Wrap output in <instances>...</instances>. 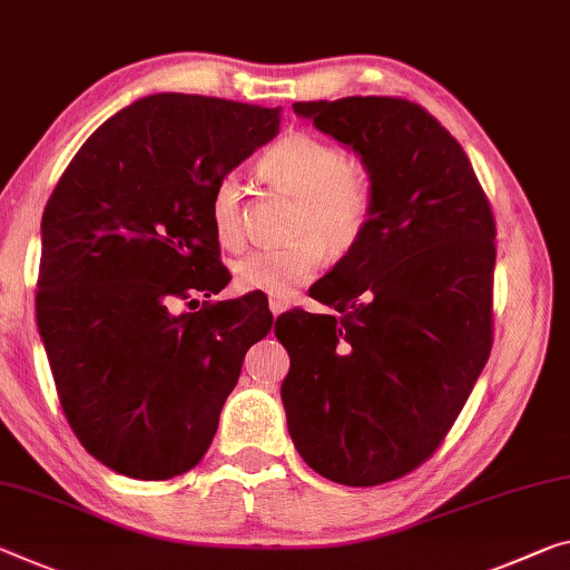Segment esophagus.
<instances>
[{
  "mask_svg": "<svg viewBox=\"0 0 570 570\" xmlns=\"http://www.w3.org/2000/svg\"><path fill=\"white\" fill-rule=\"evenodd\" d=\"M268 309H271V314H274V317H278V314H284L288 309V299H278V296H271Z\"/></svg>",
  "mask_w": 570,
  "mask_h": 570,
  "instance_id": "esophagus-1",
  "label": "esophagus"
}]
</instances>
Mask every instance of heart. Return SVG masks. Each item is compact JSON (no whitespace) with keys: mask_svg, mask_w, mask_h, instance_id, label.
I'll return each mask as SVG.
<instances>
[{"mask_svg":"<svg viewBox=\"0 0 570 570\" xmlns=\"http://www.w3.org/2000/svg\"><path fill=\"white\" fill-rule=\"evenodd\" d=\"M258 175L294 197L288 215L292 240L236 261L233 276L243 292L292 294L317 274L322 250L330 258H345L363 243L375 205L373 175L363 157L320 134L288 131L261 155ZM210 220L223 248H240L243 193L236 177H223L215 185Z\"/></svg>","mask_w":570,"mask_h":570,"instance_id":"heart-1","label":"heart"}]
</instances>
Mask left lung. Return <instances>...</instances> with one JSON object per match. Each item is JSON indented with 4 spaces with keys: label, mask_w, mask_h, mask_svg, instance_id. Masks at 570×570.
Here are the masks:
<instances>
[{
    "label": "left lung",
    "mask_w": 570,
    "mask_h": 570,
    "mask_svg": "<svg viewBox=\"0 0 570 570\" xmlns=\"http://www.w3.org/2000/svg\"><path fill=\"white\" fill-rule=\"evenodd\" d=\"M294 111L365 159L375 205L363 243L312 288L342 317L276 322L288 433L327 480L385 484L439 449L490 357L494 215L462 144L423 106L350 96Z\"/></svg>",
    "instance_id": "obj_1"
}]
</instances>
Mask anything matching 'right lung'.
Here are the masks:
<instances>
[{
	"label": "right lung",
	"instance_id": "add662e5",
	"mask_svg": "<svg viewBox=\"0 0 570 570\" xmlns=\"http://www.w3.org/2000/svg\"><path fill=\"white\" fill-rule=\"evenodd\" d=\"M278 124L282 108L147 96L90 134L45 205L40 337L70 429L114 472L161 482L200 464L271 332L246 296L171 306L228 286L213 189Z\"/></svg>",
	"mask_w": 570,
	"mask_h": 570
}]
</instances>
